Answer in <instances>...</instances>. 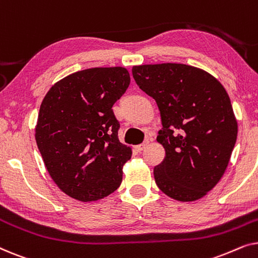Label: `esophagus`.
<instances>
[{
  "mask_svg": "<svg viewBox=\"0 0 258 258\" xmlns=\"http://www.w3.org/2000/svg\"><path fill=\"white\" fill-rule=\"evenodd\" d=\"M148 144H149V141H144V142L142 143V144H139V146H136L135 147V149L137 150V151H142V150H144L146 149V147L148 146Z\"/></svg>",
  "mask_w": 258,
  "mask_h": 258,
  "instance_id": "1",
  "label": "esophagus"
}]
</instances>
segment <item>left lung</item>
<instances>
[{
	"label": "left lung",
	"mask_w": 258,
	"mask_h": 258,
	"mask_svg": "<svg viewBox=\"0 0 258 258\" xmlns=\"http://www.w3.org/2000/svg\"><path fill=\"white\" fill-rule=\"evenodd\" d=\"M133 76L161 114L165 157L154 168L157 186L177 201L201 199L223 176L237 139L228 93L210 74L181 63L136 66Z\"/></svg>",
	"instance_id": "8db88e82"
}]
</instances>
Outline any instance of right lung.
Here are the masks:
<instances>
[{"label": "right lung", "instance_id": "add662e5", "mask_svg": "<svg viewBox=\"0 0 258 258\" xmlns=\"http://www.w3.org/2000/svg\"><path fill=\"white\" fill-rule=\"evenodd\" d=\"M130 84L122 67L74 73L42 101L35 139L58 188L82 202L110 195L122 182L132 150L118 141L112 105Z\"/></svg>", "mask_w": 258, "mask_h": 258}]
</instances>
